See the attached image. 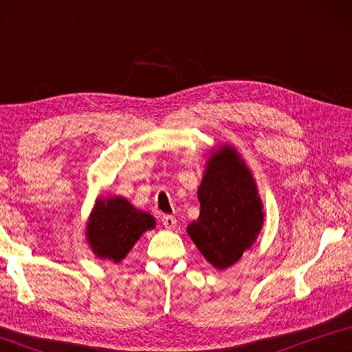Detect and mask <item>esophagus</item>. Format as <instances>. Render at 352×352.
I'll use <instances>...</instances> for the list:
<instances>
[{"label": "esophagus", "instance_id": "34e87169", "mask_svg": "<svg viewBox=\"0 0 352 352\" xmlns=\"http://www.w3.org/2000/svg\"><path fill=\"white\" fill-rule=\"evenodd\" d=\"M163 225L166 230H175L177 228V219L174 216H163Z\"/></svg>", "mask_w": 352, "mask_h": 352}]
</instances>
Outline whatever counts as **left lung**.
<instances>
[{"mask_svg":"<svg viewBox=\"0 0 352 352\" xmlns=\"http://www.w3.org/2000/svg\"><path fill=\"white\" fill-rule=\"evenodd\" d=\"M197 197L200 216L188 225V234L212 267L228 269L253 247L264 225L256 180L233 146L210 152Z\"/></svg>","mask_w":352,"mask_h":352,"instance_id":"obj_1","label":"left lung"}]
</instances>
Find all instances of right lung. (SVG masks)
<instances>
[{"instance_id":"right-lung-1","label":"right lung","mask_w":352,"mask_h":352,"mask_svg":"<svg viewBox=\"0 0 352 352\" xmlns=\"http://www.w3.org/2000/svg\"><path fill=\"white\" fill-rule=\"evenodd\" d=\"M155 223L152 214L138 210L121 195H100L87 220L85 237L94 256L118 264Z\"/></svg>"}]
</instances>
